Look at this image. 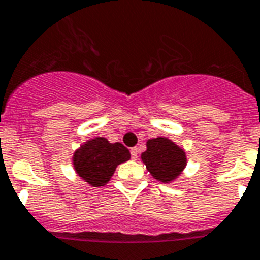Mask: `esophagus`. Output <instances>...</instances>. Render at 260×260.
I'll use <instances>...</instances> for the list:
<instances>
[{
    "instance_id": "esophagus-1",
    "label": "esophagus",
    "mask_w": 260,
    "mask_h": 260,
    "mask_svg": "<svg viewBox=\"0 0 260 260\" xmlns=\"http://www.w3.org/2000/svg\"><path fill=\"white\" fill-rule=\"evenodd\" d=\"M137 155H139V149L137 148L131 149V157H132V159H136Z\"/></svg>"
}]
</instances>
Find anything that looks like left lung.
<instances>
[{
    "instance_id": "8db88e82",
    "label": "left lung",
    "mask_w": 260,
    "mask_h": 260,
    "mask_svg": "<svg viewBox=\"0 0 260 260\" xmlns=\"http://www.w3.org/2000/svg\"><path fill=\"white\" fill-rule=\"evenodd\" d=\"M148 171L162 183H169L183 171L187 165L186 153L166 137L148 140L146 150L141 154Z\"/></svg>"
}]
</instances>
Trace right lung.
Wrapping results in <instances>:
<instances>
[{"mask_svg": "<svg viewBox=\"0 0 260 260\" xmlns=\"http://www.w3.org/2000/svg\"><path fill=\"white\" fill-rule=\"evenodd\" d=\"M129 158V150L123 144H111L105 137H95L74 153L73 165L76 173L90 186L101 187L111 179L117 165Z\"/></svg>", "mask_w": 260, "mask_h": 260, "instance_id": "1", "label": "right lung"}]
</instances>
